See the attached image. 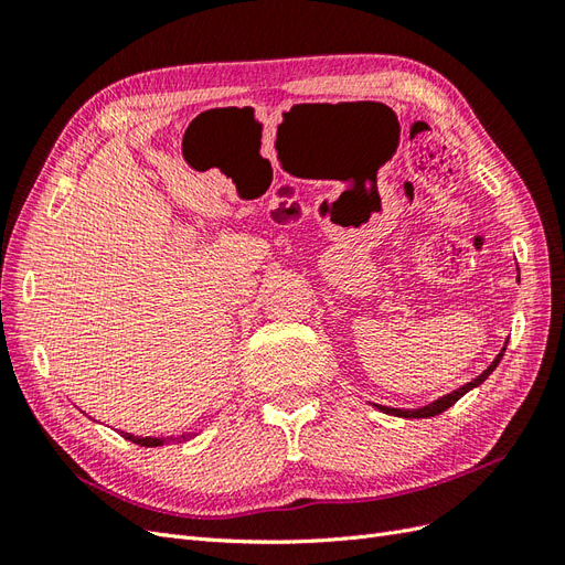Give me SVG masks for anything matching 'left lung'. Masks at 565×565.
Listing matches in <instances>:
<instances>
[{
    "instance_id": "8db88e82",
    "label": "left lung",
    "mask_w": 565,
    "mask_h": 565,
    "mask_svg": "<svg viewBox=\"0 0 565 565\" xmlns=\"http://www.w3.org/2000/svg\"><path fill=\"white\" fill-rule=\"evenodd\" d=\"M504 351H507V347L500 351V355L494 358L492 361V365L483 372V374H478V377L473 380V382H469V384H465V386H459L457 391H452V393H448V396H443V398H438L436 403H431V405H426V407H419V409H398V407H382V405H377L380 409H384V413H388V415H396V417H409V419H422V417H436V415H440V413H446V409L450 407V405H455L461 396H465L467 391H471L473 386H478V384H483L486 380H488V374L498 367V363L502 361V355H504Z\"/></svg>"
}]
</instances>
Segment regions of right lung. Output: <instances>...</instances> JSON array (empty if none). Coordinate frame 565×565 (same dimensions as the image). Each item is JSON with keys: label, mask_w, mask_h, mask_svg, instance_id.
Masks as SVG:
<instances>
[{"label": "right lung", "mask_w": 565, "mask_h": 565, "mask_svg": "<svg viewBox=\"0 0 565 565\" xmlns=\"http://www.w3.org/2000/svg\"><path fill=\"white\" fill-rule=\"evenodd\" d=\"M125 438H129L131 443H136V446H143V448H160V446H164L167 443V438H141V436H131V434H125ZM188 436H183V440H185ZM172 440V438H169Z\"/></svg>", "instance_id": "right-lung-1"}]
</instances>
